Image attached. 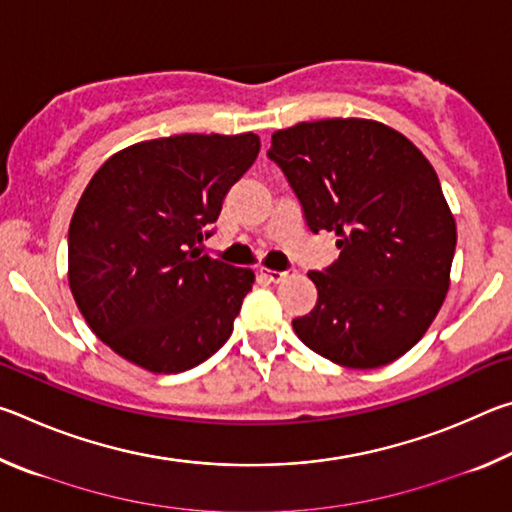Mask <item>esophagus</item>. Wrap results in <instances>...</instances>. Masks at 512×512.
Here are the masks:
<instances>
[{
    "label": "esophagus",
    "mask_w": 512,
    "mask_h": 512,
    "mask_svg": "<svg viewBox=\"0 0 512 512\" xmlns=\"http://www.w3.org/2000/svg\"><path fill=\"white\" fill-rule=\"evenodd\" d=\"M259 273H262L266 280H271V282H284L293 273V268H289V271H271V268H259Z\"/></svg>",
    "instance_id": "esophagus-1"
}]
</instances>
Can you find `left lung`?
<instances>
[{"label":"left lung","instance_id":"1","mask_svg":"<svg viewBox=\"0 0 512 512\" xmlns=\"http://www.w3.org/2000/svg\"><path fill=\"white\" fill-rule=\"evenodd\" d=\"M309 230L336 232L339 259L309 271L318 300L293 320L298 339L345 368L409 352L443 307L456 223L418 146L372 119L302 121L268 149Z\"/></svg>","mask_w":512,"mask_h":512}]
</instances>
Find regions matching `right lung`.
Wrapping results in <instances>:
<instances>
[{"label":"right lung","instance_id":"1","mask_svg":"<svg viewBox=\"0 0 512 512\" xmlns=\"http://www.w3.org/2000/svg\"><path fill=\"white\" fill-rule=\"evenodd\" d=\"M257 153L255 133H187L128 146L94 173L69 223V289L119 357L171 375L230 339L255 273L198 244Z\"/></svg>","mask_w":512,"mask_h":512}]
</instances>
